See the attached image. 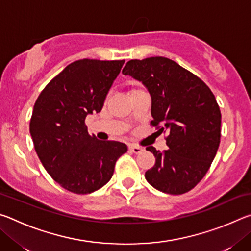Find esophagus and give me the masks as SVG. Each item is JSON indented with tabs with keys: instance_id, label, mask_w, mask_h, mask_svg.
<instances>
[{
	"instance_id": "1",
	"label": "esophagus",
	"mask_w": 251,
	"mask_h": 251,
	"mask_svg": "<svg viewBox=\"0 0 251 251\" xmlns=\"http://www.w3.org/2000/svg\"><path fill=\"white\" fill-rule=\"evenodd\" d=\"M128 148L131 152H134V154H139V152H142L144 151L143 147L137 145H129Z\"/></svg>"
}]
</instances>
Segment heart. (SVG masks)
I'll list each match as a JSON object with an SVG mask.
<instances>
[{
	"instance_id": "1",
	"label": "heart",
	"mask_w": 251,
	"mask_h": 251,
	"mask_svg": "<svg viewBox=\"0 0 251 251\" xmlns=\"http://www.w3.org/2000/svg\"><path fill=\"white\" fill-rule=\"evenodd\" d=\"M137 91H141V88H137V87H133V88H130V91H129V95H130V94H133V93H135V92H137Z\"/></svg>"
}]
</instances>
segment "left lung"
I'll return each instance as SVG.
<instances>
[{
  "mask_svg": "<svg viewBox=\"0 0 251 251\" xmlns=\"http://www.w3.org/2000/svg\"><path fill=\"white\" fill-rule=\"evenodd\" d=\"M123 74L145 85L151 97V124L167 133L168 150L146 147L156 158L146 180L166 194L189 192L206 175L219 147L222 114L215 95L198 76L167 57L130 59Z\"/></svg>",
  "mask_w": 251,
  "mask_h": 251,
  "instance_id": "left-lung-1",
  "label": "left lung"
}]
</instances>
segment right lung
Here are the masks:
<instances>
[{
	"label": "right lung",
	"mask_w": 251,
	"mask_h": 251,
	"mask_svg": "<svg viewBox=\"0 0 251 251\" xmlns=\"http://www.w3.org/2000/svg\"><path fill=\"white\" fill-rule=\"evenodd\" d=\"M122 61L78 59L67 65L41 92L34 105L29 133L42 165L63 188L91 194L113 176L127 151L125 144L99 141L85 125L100 113Z\"/></svg>",
	"instance_id": "right-lung-1"
}]
</instances>
